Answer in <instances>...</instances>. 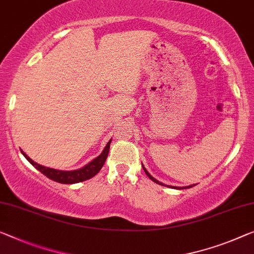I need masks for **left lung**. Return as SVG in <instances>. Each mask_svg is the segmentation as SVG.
Wrapping results in <instances>:
<instances>
[{"label":"left lung","mask_w":254,"mask_h":254,"mask_svg":"<svg viewBox=\"0 0 254 254\" xmlns=\"http://www.w3.org/2000/svg\"><path fill=\"white\" fill-rule=\"evenodd\" d=\"M142 167H143V169H144V171H145L146 176H147V177H149V178L151 179V181H153L154 183H157V184H159V185H162V186H165V184H162V183H160L159 181H157V179H155V178H153V177H152V176H151V175L149 174V171H147V170L145 169V167H144L143 165H142ZM192 186H194V185H190V186H187V187H189V189H190V187H192ZM168 187H171V189H176V190H181V187H177V186H168ZM182 189H186V187H182Z\"/></svg>","instance_id":"obj_1"}]
</instances>
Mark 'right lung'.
Masks as SVG:
<instances>
[{"instance_id":"add662e5","label":"right lung","mask_w":254,"mask_h":254,"mask_svg":"<svg viewBox=\"0 0 254 254\" xmlns=\"http://www.w3.org/2000/svg\"><path fill=\"white\" fill-rule=\"evenodd\" d=\"M110 143L111 139L109 140L107 145H105L104 150L102 151L99 157H96L94 160H92L91 162L87 163L86 166H84L80 169H76V170H70V171H65V170H57L53 169V168H48L44 166L38 165V163L34 162L32 159H30L28 155H26V153H23V157H25L28 161L32 163V165L36 168L37 170H40L43 175H45L46 177L52 179L54 182L61 183V184H76V183H80L84 181H87V179L94 177L95 175L99 173L101 170V168L103 167L105 160L108 158L109 154V150H110Z\"/></svg>"}]
</instances>
